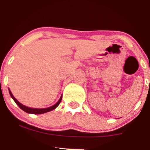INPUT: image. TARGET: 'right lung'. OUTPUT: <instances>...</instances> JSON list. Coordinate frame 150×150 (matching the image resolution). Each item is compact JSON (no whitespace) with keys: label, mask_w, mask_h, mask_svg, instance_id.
Here are the masks:
<instances>
[{"label":"right lung","mask_w":150,"mask_h":150,"mask_svg":"<svg viewBox=\"0 0 150 150\" xmlns=\"http://www.w3.org/2000/svg\"><path fill=\"white\" fill-rule=\"evenodd\" d=\"M9 92H10V96H11V97L13 98V100L15 101V102L18 105L19 107L21 108V109L23 110L24 111H25V112L29 113H33V114H42V113H44L46 112H49V111H52V110L55 109V108H56L58 106V105H59V104L61 103V99H62V96H61L58 102L56 103L55 105H53V106H51V107L46 108H32L27 107V106H25V105L22 104L21 103L19 102V101L17 100L16 99H15V98L14 97V96L13 95V94H12L11 92H10V90H9Z\"/></svg>","instance_id":"right-lung-1"}]
</instances>
